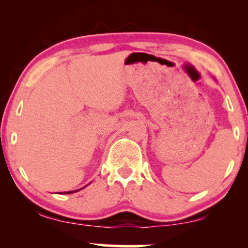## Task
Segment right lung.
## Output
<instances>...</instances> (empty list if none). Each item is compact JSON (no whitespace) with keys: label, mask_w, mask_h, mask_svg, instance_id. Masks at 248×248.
Masks as SVG:
<instances>
[{"label":"right lung","mask_w":248,"mask_h":248,"mask_svg":"<svg viewBox=\"0 0 248 248\" xmlns=\"http://www.w3.org/2000/svg\"><path fill=\"white\" fill-rule=\"evenodd\" d=\"M77 191H79V190H77ZM73 192H76V191H67V192H64V193H73Z\"/></svg>","instance_id":"1"}]
</instances>
